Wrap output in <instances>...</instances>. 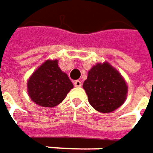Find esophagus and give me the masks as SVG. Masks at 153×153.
<instances>
[{
    "label": "esophagus",
    "mask_w": 153,
    "mask_h": 153,
    "mask_svg": "<svg viewBox=\"0 0 153 153\" xmlns=\"http://www.w3.org/2000/svg\"><path fill=\"white\" fill-rule=\"evenodd\" d=\"M81 85H82L81 81H79V80H75V81H74V86H76V87H80Z\"/></svg>",
    "instance_id": "esophagus-1"
}]
</instances>
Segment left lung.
I'll list each match as a JSON object with an SVG mask.
<instances>
[{
  "mask_svg": "<svg viewBox=\"0 0 153 153\" xmlns=\"http://www.w3.org/2000/svg\"><path fill=\"white\" fill-rule=\"evenodd\" d=\"M90 104L98 112L110 113L123 105L128 85L123 75L109 62H98L88 71L84 81Z\"/></svg>",
  "mask_w": 153,
  "mask_h": 153,
  "instance_id": "obj_1",
  "label": "left lung"
}]
</instances>
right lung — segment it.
<instances>
[{"instance_id":"right-lung-1","label":"right lung","mask_w":153,"mask_h":153,"mask_svg":"<svg viewBox=\"0 0 153 153\" xmlns=\"http://www.w3.org/2000/svg\"><path fill=\"white\" fill-rule=\"evenodd\" d=\"M74 85L62 72L58 61L47 60L33 72L27 80V92L34 103L46 108L61 103Z\"/></svg>"}]
</instances>
